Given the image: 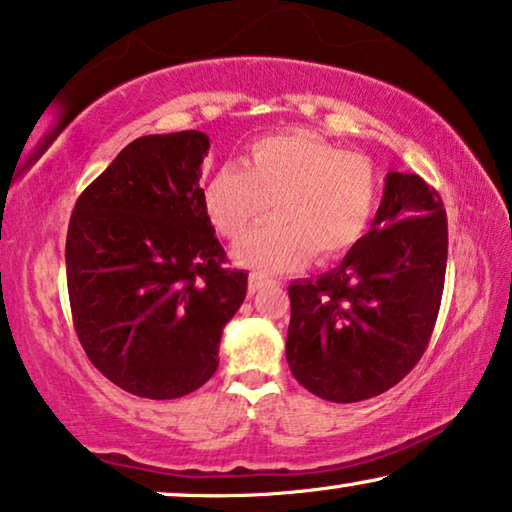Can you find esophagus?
Listing matches in <instances>:
<instances>
[{"instance_id": "esophagus-1", "label": "esophagus", "mask_w": 512, "mask_h": 512, "mask_svg": "<svg viewBox=\"0 0 512 512\" xmlns=\"http://www.w3.org/2000/svg\"><path fill=\"white\" fill-rule=\"evenodd\" d=\"M271 283H273V280H269L266 276H262V273H250L248 287H250V292H257V290H262V287L271 285Z\"/></svg>"}]
</instances>
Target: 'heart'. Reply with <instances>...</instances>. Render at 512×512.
I'll use <instances>...</instances> for the list:
<instances>
[{"instance_id": "b5f03b06", "label": "heart", "mask_w": 512, "mask_h": 512, "mask_svg": "<svg viewBox=\"0 0 512 512\" xmlns=\"http://www.w3.org/2000/svg\"><path fill=\"white\" fill-rule=\"evenodd\" d=\"M378 194L369 157L292 132L255 141L243 164H222L204 187V208L213 227L236 241L271 204L276 218L236 246L239 262L269 273L301 266L311 253L318 262L343 257L369 229Z\"/></svg>"}]
</instances>
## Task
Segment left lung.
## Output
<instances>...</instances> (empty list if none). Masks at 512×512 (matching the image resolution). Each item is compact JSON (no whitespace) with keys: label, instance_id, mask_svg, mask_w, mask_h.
<instances>
[{"label":"left lung","instance_id":"1","mask_svg":"<svg viewBox=\"0 0 512 512\" xmlns=\"http://www.w3.org/2000/svg\"><path fill=\"white\" fill-rule=\"evenodd\" d=\"M448 264L434 187L390 171L369 234L318 280L290 285L285 355L315 397L355 403L406 378L427 350Z\"/></svg>","mask_w":512,"mask_h":512}]
</instances>
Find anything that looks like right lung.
<instances>
[{
    "mask_svg": "<svg viewBox=\"0 0 512 512\" xmlns=\"http://www.w3.org/2000/svg\"><path fill=\"white\" fill-rule=\"evenodd\" d=\"M197 129L129 143L78 197L67 232L74 327L97 371L143 399H178L218 369L222 329L248 273L225 248L199 187Z\"/></svg>",
    "mask_w": 512,
    "mask_h": 512,
    "instance_id": "right-lung-1",
    "label": "right lung"
}]
</instances>
